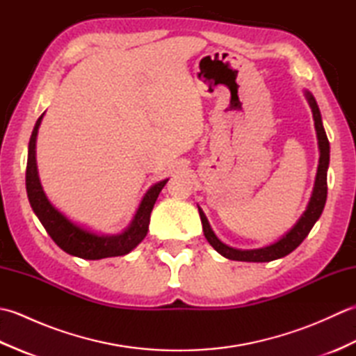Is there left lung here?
<instances>
[{"mask_svg": "<svg viewBox=\"0 0 356 356\" xmlns=\"http://www.w3.org/2000/svg\"><path fill=\"white\" fill-rule=\"evenodd\" d=\"M305 96L307 99L309 107L312 110L316 139H318V149H320V161H318V168H316L314 191L311 195V200H309L306 207V211L301 214L298 222L295 223L292 228L284 234V236H282L277 241H274V243L263 248H257V249H237L223 243V241L216 236L205 213H203L202 208L197 205L205 238L218 254L225 257V259L236 260V261H254V263L255 261L263 263V261H272V260L282 259V257L291 254L293 249H297L301 245V241L307 237V234L311 232L314 225L316 223V220H318L323 213L324 205H326V199H327V168H329V159H330V147H329L326 131H324V127H323L318 104H316L314 95L309 92V90H305Z\"/></svg>", "mask_w": 356, "mask_h": 356, "instance_id": "1", "label": "left lung"}]
</instances>
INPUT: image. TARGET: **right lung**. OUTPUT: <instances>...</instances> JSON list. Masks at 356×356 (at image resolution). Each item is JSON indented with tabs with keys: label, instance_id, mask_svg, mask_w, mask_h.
I'll list each match as a JSON object with an SVG mask.
<instances>
[{
	"label": "right lung",
	"instance_id": "right-lung-1",
	"mask_svg": "<svg viewBox=\"0 0 356 356\" xmlns=\"http://www.w3.org/2000/svg\"><path fill=\"white\" fill-rule=\"evenodd\" d=\"M44 115L45 113L38 118L33 127L27 154L26 190L33 213L40 218V222L45 231L49 232L51 240L67 254L84 260H101L107 259V257H119L131 252L145 238L149 225V214L159 197V193L162 191L168 179H163L148 188V191L143 194L138 209H136L131 222L128 223L122 232L99 234L84 228V226L73 222L72 218L61 213L49 200L42 190L36 165V138Z\"/></svg>",
	"mask_w": 356,
	"mask_h": 356
}]
</instances>
